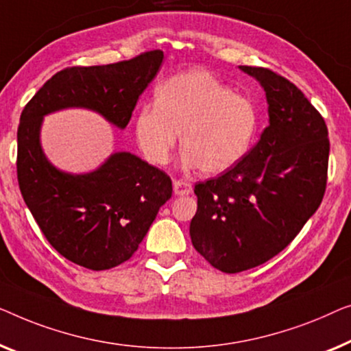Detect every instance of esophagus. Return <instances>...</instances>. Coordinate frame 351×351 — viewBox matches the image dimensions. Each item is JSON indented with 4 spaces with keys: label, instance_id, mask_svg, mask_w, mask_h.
Instances as JSON below:
<instances>
[{
    "label": "esophagus",
    "instance_id": "obj_1",
    "mask_svg": "<svg viewBox=\"0 0 351 351\" xmlns=\"http://www.w3.org/2000/svg\"><path fill=\"white\" fill-rule=\"evenodd\" d=\"M173 192L176 195H189L192 194V184L182 180L173 181Z\"/></svg>",
    "mask_w": 351,
    "mask_h": 351
}]
</instances>
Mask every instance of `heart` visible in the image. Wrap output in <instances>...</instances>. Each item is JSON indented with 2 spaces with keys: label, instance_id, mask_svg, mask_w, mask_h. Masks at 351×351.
Returning a JSON list of instances; mask_svg holds the SVG:
<instances>
[{
  "label": "heart",
  "instance_id": "1",
  "mask_svg": "<svg viewBox=\"0 0 351 351\" xmlns=\"http://www.w3.org/2000/svg\"><path fill=\"white\" fill-rule=\"evenodd\" d=\"M259 130V114L248 98L206 71L171 76L135 119V136L152 164L169 162L181 132L182 162L208 175L234 169L248 154Z\"/></svg>",
  "mask_w": 351,
  "mask_h": 351
}]
</instances>
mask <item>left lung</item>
<instances>
[{"label":"left lung","mask_w":351,"mask_h":351,"mask_svg":"<svg viewBox=\"0 0 351 351\" xmlns=\"http://www.w3.org/2000/svg\"><path fill=\"white\" fill-rule=\"evenodd\" d=\"M258 79L269 127L226 173L197 182L194 248L226 274L267 263L285 250L322 204L329 138L322 114L288 79L267 68L240 66Z\"/></svg>","instance_id":"left-lung-1"}]
</instances>
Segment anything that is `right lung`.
<instances>
[{
	"instance_id": "1",
	"label": "right lung",
	"mask_w": 351,
	"mask_h": 351,
	"mask_svg": "<svg viewBox=\"0 0 351 351\" xmlns=\"http://www.w3.org/2000/svg\"><path fill=\"white\" fill-rule=\"evenodd\" d=\"M162 60L164 52L149 51L111 65L65 68L22 111L17 180L23 200L49 243L86 269L108 270L132 258L171 197V180L130 152H114L90 173L58 170L43 152V119L66 108H86L125 128Z\"/></svg>"
}]
</instances>
